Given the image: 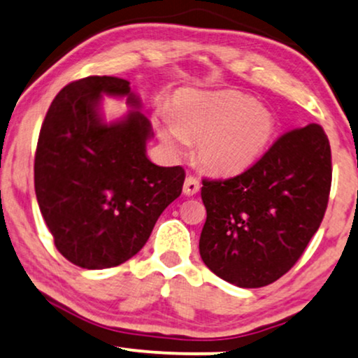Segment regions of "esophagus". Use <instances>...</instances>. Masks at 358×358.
<instances>
[{
  "mask_svg": "<svg viewBox=\"0 0 358 358\" xmlns=\"http://www.w3.org/2000/svg\"><path fill=\"white\" fill-rule=\"evenodd\" d=\"M200 180L194 178V176H187V180H185V185H183V193L188 194V196H193V194H196L200 192Z\"/></svg>",
  "mask_w": 358,
  "mask_h": 358,
  "instance_id": "obj_1",
  "label": "esophagus"
}]
</instances>
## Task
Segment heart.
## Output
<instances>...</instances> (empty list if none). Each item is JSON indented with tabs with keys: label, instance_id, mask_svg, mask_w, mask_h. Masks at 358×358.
I'll return each instance as SVG.
<instances>
[{
	"label": "heart",
	"instance_id": "1",
	"mask_svg": "<svg viewBox=\"0 0 358 358\" xmlns=\"http://www.w3.org/2000/svg\"><path fill=\"white\" fill-rule=\"evenodd\" d=\"M274 134L268 108L246 94L187 92L176 99L171 124L162 127L166 145L182 150L187 140L198 142L196 155L216 175H236L259 160Z\"/></svg>",
	"mask_w": 358,
	"mask_h": 358
}]
</instances>
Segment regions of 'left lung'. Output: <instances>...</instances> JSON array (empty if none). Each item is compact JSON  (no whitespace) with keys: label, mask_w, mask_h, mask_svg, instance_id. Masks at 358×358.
<instances>
[{"label":"left lung","mask_w":358,"mask_h":358,"mask_svg":"<svg viewBox=\"0 0 358 358\" xmlns=\"http://www.w3.org/2000/svg\"><path fill=\"white\" fill-rule=\"evenodd\" d=\"M332 183L324 129L289 130L241 175L203 180L200 255L218 278L262 287L299 261L322 223Z\"/></svg>","instance_id":"8db88e82"}]
</instances>
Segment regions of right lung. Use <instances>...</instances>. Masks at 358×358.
Masks as SVG:
<instances>
[{"instance_id": "add662e5", "label": "right lung", "mask_w": 358, "mask_h": 358, "mask_svg": "<svg viewBox=\"0 0 358 358\" xmlns=\"http://www.w3.org/2000/svg\"><path fill=\"white\" fill-rule=\"evenodd\" d=\"M103 93L127 96L134 108L107 124ZM130 83L90 76L54 97L34 157L38 205L57 251L84 269H107L137 255L158 216L182 194V166L147 157L152 124Z\"/></svg>"}]
</instances>
